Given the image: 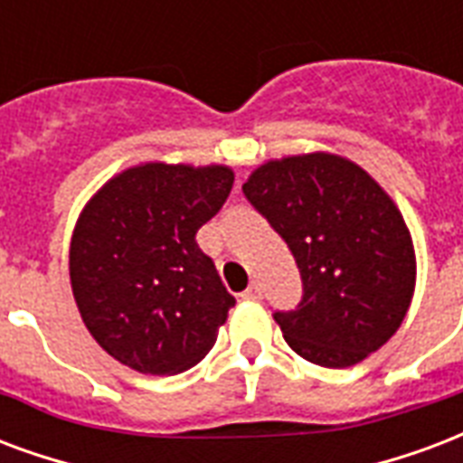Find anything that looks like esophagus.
<instances>
[{"label":"esophagus","mask_w":463,"mask_h":463,"mask_svg":"<svg viewBox=\"0 0 463 463\" xmlns=\"http://www.w3.org/2000/svg\"><path fill=\"white\" fill-rule=\"evenodd\" d=\"M260 295H263V290H260L259 283H251L249 288H246L244 293H241V298L244 300H260Z\"/></svg>","instance_id":"obj_1"}]
</instances>
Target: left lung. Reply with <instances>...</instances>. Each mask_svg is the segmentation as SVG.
<instances>
[{"instance_id":"obj_1","label":"left lung","mask_w":463,"mask_h":463,"mask_svg":"<svg viewBox=\"0 0 463 463\" xmlns=\"http://www.w3.org/2000/svg\"><path fill=\"white\" fill-rule=\"evenodd\" d=\"M241 190L300 269L298 310L273 315L288 346L326 368L381 349L408 315L417 278L412 236L391 194L326 151L260 163Z\"/></svg>"}]
</instances>
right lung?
<instances>
[{
	"mask_svg": "<svg viewBox=\"0 0 463 463\" xmlns=\"http://www.w3.org/2000/svg\"><path fill=\"white\" fill-rule=\"evenodd\" d=\"M232 185L222 163L148 161L87 200L71 239L72 295L87 332L119 364L173 376L214 346L236 300L194 234Z\"/></svg>",
	"mask_w": 463,
	"mask_h": 463,
	"instance_id": "1",
	"label": "right lung"
}]
</instances>
